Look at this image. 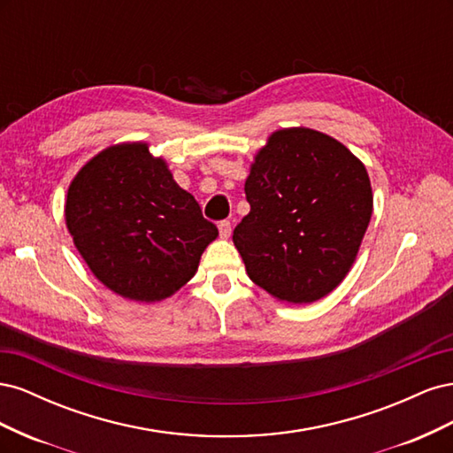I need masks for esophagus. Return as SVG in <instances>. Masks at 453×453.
Here are the masks:
<instances>
[{"instance_id": "obj_1", "label": "esophagus", "mask_w": 453, "mask_h": 453, "mask_svg": "<svg viewBox=\"0 0 453 453\" xmlns=\"http://www.w3.org/2000/svg\"><path fill=\"white\" fill-rule=\"evenodd\" d=\"M217 228H219V234H221V238H228L230 236V230H232L230 221H221V223L217 225Z\"/></svg>"}]
</instances>
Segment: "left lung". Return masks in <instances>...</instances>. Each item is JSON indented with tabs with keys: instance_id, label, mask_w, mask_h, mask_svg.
Returning a JSON list of instances; mask_svg holds the SVG:
<instances>
[{
	"instance_id": "left-lung-1",
	"label": "left lung",
	"mask_w": 453,
	"mask_h": 453,
	"mask_svg": "<svg viewBox=\"0 0 453 453\" xmlns=\"http://www.w3.org/2000/svg\"><path fill=\"white\" fill-rule=\"evenodd\" d=\"M245 198L251 211L232 240L251 281L287 304L334 291L372 217L365 164L323 132L276 130L255 155Z\"/></svg>"
}]
</instances>
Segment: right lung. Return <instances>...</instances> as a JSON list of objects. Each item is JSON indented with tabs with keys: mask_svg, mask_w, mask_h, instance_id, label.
<instances>
[{
	"mask_svg": "<svg viewBox=\"0 0 453 453\" xmlns=\"http://www.w3.org/2000/svg\"><path fill=\"white\" fill-rule=\"evenodd\" d=\"M65 226L90 272L107 289L158 303L195 276L219 236L195 196L175 183L143 142L104 149L67 188Z\"/></svg>",
	"mask_w": 453,
	"mask_h": 453,
	"instance_id": "obj_1",
	"label": "right lung"
}]
</instances>
